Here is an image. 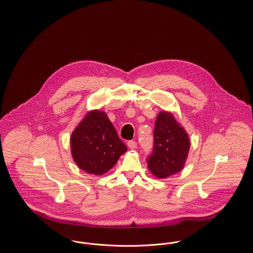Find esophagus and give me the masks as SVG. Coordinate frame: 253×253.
Instances as JSON below:
<instances>
[{
	"mask_svg": "<svg viewBox=\"0 0 253 253\" xmlns=\"http://www.w3.org/2000/svg\"><path fill=\"white\" fill-rule=\"evenodd\" d=\"M127 145H128V147H129L130 149H134V148H136V142H135V141H133V140H129V141L127 142Z\"/></svg>",
	"mask_w": 253,
	"mask_h": 253,
	"instance_id": "34e87169",
	"label": "esophagus"
}]
</instances>
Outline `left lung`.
I'll list each match as a JSON object with an SVG mask.
<instances>
[{
	"label": "left lung",
	"mask_w": 253,
	"mask_h": 253,
	"mask_svg": "<svg viewBox=\"0 0 253 253\" xmlns=\"http://www.w3.org/2000/svg\"><path fill=\"white\" fill-rule=\"evenodd\" d=\"M190 150L189 135L172 114L160 112L154 130V148L148 157L150 171L158 178L173 175L184 168Z\"/></svg>",
	"instance_id": "obj_1"
}]
</instances>
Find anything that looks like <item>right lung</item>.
Wrapping results in <instances>:
<instances>
[{"label": "right lung", "mask_w": 253, "mask_h": 253, "mask_svg": "<svg viewBox=\"0 0 253 253\" xmlns=\"http://www.w3.org/2000/svg\"><path fill=\"white\" fill-rule=\"evenodd\" d=\"M71 153L76 164L91 174L100 175L118 162L127 147L104 112L94 110L74 130Z\"/></svg>", "instance_id": "obj_1"}]
</instances>
